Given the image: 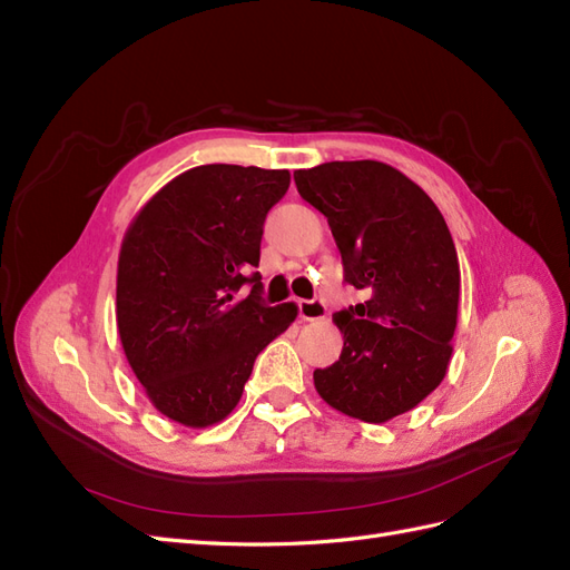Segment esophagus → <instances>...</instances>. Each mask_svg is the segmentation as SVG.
<instances>
[{"mask_svg":"<svg viewBox=\"0 0 570 570\" xmlns=\"http://www.w3.org/2000/svg\"><path fill=\"white\" fill-rule=\"evenodd\" d=\"M298 315H301V321H306V323L325 321V315H327L325 301H321V298H313V301H298Z\"/></svg>","mask_w":570,"mask_h":570,"instance_id":"esophagus-1","label":"esophagus"}]
</instances>
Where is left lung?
I'll return each mask as SVG.
<instances>
[{
    "mask_svg": "<svg viewBox=\"0 0 570 570\" xmlns=\"http://www.w3.org/2000/svg\"><path fill=\"white\" fill-rule=\"evenodd\" d=\"M327 218L345 282L364 301L333 315L340 360L315 368L321 399L364 422L413 410L440 386L456 330L459 259L444 216L403 171L376 160L294 171Z\"/></svg>",
    "mask_w": 570,
    "mask_h": 570,
    "instance_id": "left-lung-1",
    "label": "left lung"
}]
</instances>
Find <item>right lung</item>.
I'll return each instance as SVG.
<instances>
[{
  "instance_id": "right-lung-1",
  "label": "right lung",
  "mask_w": 570,
  "mask_h": 570,
  "mask_svg": "<svg viewBox=\"0 0 570 570\" xmlns=\"http://www.w3.org/2000/svg\"><path fill=\"white\" fill-rule=\"evenodd\" d=\"M288 169L202 165L157 191L126 230L116 323L153 405L187 428L230 415L257 354L296 321L267 306L262 225L288 189ZM253 285L243 299L236 291Z\"/></svg>"
}]
</instances>
